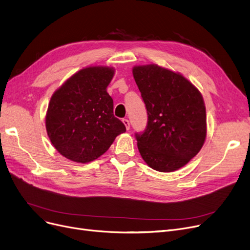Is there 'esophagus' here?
Instances as JSON below:
<instances>
[{"label":"esophagus","mask_w":250,"mask_h":250,"mask_svg":"<svg viewBox=\"0 0 250 250\" xmlns=\"http://www.w3.org/2000/svg\"><path fill=\"white\" fill-rule=\"evenodd\" d=\"M123 123H124V125H125V128L128 129V128H129V122H128V119L124 118V119H123Z\"/></svg>","instance_id":"34e87169"}]
</instances>
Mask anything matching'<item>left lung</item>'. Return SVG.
I'll return each instance as SVG.
<instances>
[{
	"label": "left lung",
	"instance_id": "1",
	"mask_svg": "<svg viewBox=\"0 0 250 250\" xmlns=\"http://www.w3.org/2000/svg\"><path fill=\"white\" fill-rule=\"evenodd\" d=\"M133 74L148 115L145 131L136 133L140 154L151 168L175 171L187 165L204 144L202 96L182 74L156 64L135 66Z\"/></svg>",
	"mask_w": 250,
	"mask_h": 250
}]
</instances>
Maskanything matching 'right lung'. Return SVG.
<instances>
[{"instance_id": "obj_1", "label": "right lung", "mask_w": 250, "mask_h": 250, "mask_svg": "<svg viewBox=\"0 0 250 250\" xmlns=\"http://www.w3.org/2000/svg\"><path fill=\"white\" fill-rule=\"evenodd\" d=\"M113 75L111 67H86L53 94L46 128L64 157L81 164L93 161L125 132V125L113 115V100L106 90Z\"/></svg>"}]
</instances>
